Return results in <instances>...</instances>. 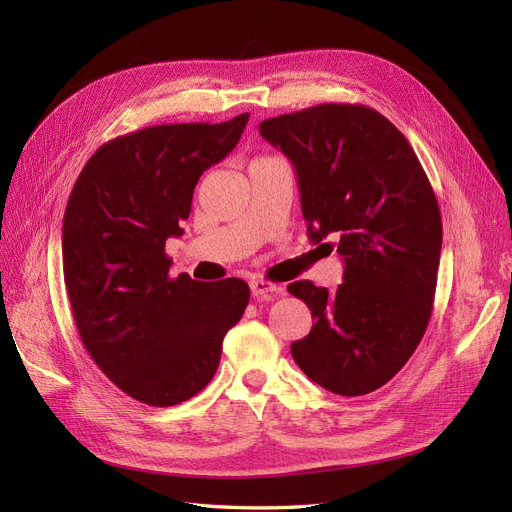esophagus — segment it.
<instances>
[{
	"instance_id": "esophagus-1",
	"label": "esophagus",
	"mask_w": 512,
	"mask_h": 512,
	"mask_svg": "<svg viewBox=\"0 0 512 512\" xmlns=\"http://www.w3.org/2000/svg\"><path fill=\"white\" fill-rule=\"evenodd\" d=\"M250 288H252V297H256V299L267 297V294H271V292L277 290V286L271 284V282H267V280H252V282H250Z\"/></svg>"
}]
</instances>
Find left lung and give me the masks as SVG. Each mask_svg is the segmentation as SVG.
<instances>
[{
    "mask_svg": "<svg viewBox=\"0 0 512 512\" xmlns=\"http://www.w3.org/2000/svg\"><path fill=\"white\" fill-rule=\"evenodd\" d=\"M258 128L297 170L309 239L337 237L346 265L335 292L288 284L314 318L292 359L322 389L367 395L408 363L429 324L442 250L436 194L408 138L369 106L318 104Z\"/></svg>",
    "mask_w": 512,
    "mask_h": 512,
    "instance_id": "1",
    "label": "left lung"
}]
</instances>
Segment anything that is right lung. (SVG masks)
I'll return each instance as SVG.
<instances>
[{"mask_svg": "<svg viewBox=\"0 0 512 512\" xmlns=\"http://www.w3.org/2000/svg\"><path fill=\"white\" fill-rule=\"evenodd\" d=\"M250 113L222 123H164L104 143L64 213V280L91 359L123 393L166 408L215 376L228 329L250 303L239 277H170L200 175L235 149Z\"/></svg>", "mask_w": 512, "mask_h": 512, "instance_id": "right-lung-1", "label": "right lung"}]
</instances>
